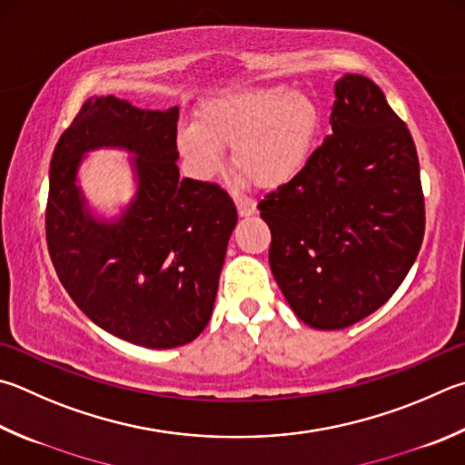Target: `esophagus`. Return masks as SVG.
<instances>
[{"label": "esophagus", "instance_id": "34e87169", "mask_svg": "<svg viewBox=\"0 0 465 465\" xmlns=\"http://www.w3.org/2000/svg\"><path fill=\"white\" fill-rule=\"evenodd\" d=\"M235 205H238V215L240 217H250V215L256 213V207L250 205V203H242V201H238Z\"/></svg>", "mask_w": 465, "mask_h": 465}]
</instances>
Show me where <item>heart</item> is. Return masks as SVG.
<instances>
[{"label":"heart","mask_w":465,"mask_h":465,"mask_svg":"<svg viewBox=\"0 0 465 465\" xmlns=\"http://www.w3.org/2000/svg\"><path fill=\"white\" fill-rule=\"evenodd\" d=\"M321 112L307 93L284 87L242 89L207 99L195 122L176 132L189 173L209 181L222 171L223 148L242 187L276 191L305 171L317 148Z\"/></svg>","instance_id":"obj_1"}]
</instances>
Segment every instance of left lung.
Here are the masks:
<instances>
[{
  "label": "left lung",
  "instance_id": "obj_1",
  "mask_svg": "<svg viewBox=\"0 0 465 465\" xmlns=\"http://www.w3.org/2000/svg\"><path fill=\"white\" fill-rule=\"evenodd\" d=\"M331 134L297 179L260 201L270 268L302 323L343 329L399 289L423 243L415 142L361 74L335 81Z\"/></svg>",
  "mask_w": 465,
  "mask_h": 465
}]
</instances>
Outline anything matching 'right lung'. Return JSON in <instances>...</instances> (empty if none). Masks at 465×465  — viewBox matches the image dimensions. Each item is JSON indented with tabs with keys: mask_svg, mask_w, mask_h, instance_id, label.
<instances>
[{
	"mask_svg": "<svg viewBox=\"0 0 465 465\" xmlns=\"http://www.w3.org/2000/svg\"><path fill=\"white\" fill-rule=\"evenodd\" d=\"M179 107L89 97L50 160L46 242L58 278L93 323L168 350L209 323L238 211L213 183L181 179ZM125 149L137 195L114 220L92 215L78 184L87 151Z\"/></svg>",
	"mask_w": 465,
	"mask_h": 465,
	"instance_id": "right-lung-1",
	"label": "right lung"
}]
</instances>
